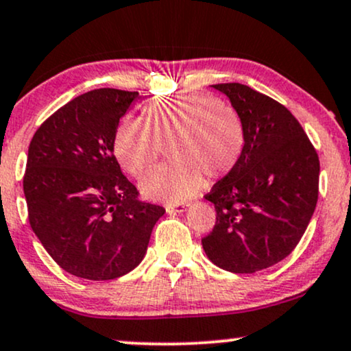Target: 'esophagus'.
<instances>
[{"instance_id": "34e87169", "label": "esophagus", "mask_w": 351, "mask_h": 351, "mask_svg": "<svg viewBox=\"0 0 351 351\" xmlns=\"http://www.w3.org/2000/svg\"><path fill=\"white\" fill-rule=\"evenodd\" d=\"M189 208V205H167L166 210L167 213H182Z\"/></svg>"}]
</instances>
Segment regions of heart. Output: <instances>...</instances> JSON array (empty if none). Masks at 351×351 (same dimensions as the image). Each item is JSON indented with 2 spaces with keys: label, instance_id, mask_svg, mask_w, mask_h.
<instances>
[{
  "label": "heart",
  "instance_id": "1",
  "mask_svg": "<svg viewBox=\"0 0 351 351\" xmlns=\"http://www.w3.org/2000/svg\"><path fill=\"white\" fill-rule=\"evenodd\" d=\"M166 144L173 162L143 177L140 190L149 200L179 203L195 195L205 176L218 180L237 166L244 123L231 104L210 94L159 97L143 107L141 120L119 123L114 154L128 174L143 176Z\"/></svg>",
  "mask_w": 351,
  "mask_h": 351
}]
</instances>
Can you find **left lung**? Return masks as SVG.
Masks as SVG:
<instances>
[{"label": "left lung", "instance_id": "8db88e82", "mask_svg": "<svg viewBox=\"0 0 351 351\" xmlns=\"http://www.w3.org/2000/svg\"><path fill=\"white\" fill-rule=\"evenodd\" d=\"M241 115L245 145L237 166L205 198L213 231L202 239L215 265L255 274L288 257L301 241L319 195V156L287 107L239 83L215 84Z\"/></svg>", "mask_w": 351, "mask_h": 351}]
</instances>
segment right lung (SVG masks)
<instances>
[{"label": "right lung", "mask_w": 351, "mask_h": 351, "mask_svg": "<svg viewBox=\"0 0 351 351\" xmlns=\"http://www.w3.org/2000/svg\"><path fill=\"white\" fill-rule=\"evenodd\" d=\"M138 93L102 88L60 107L34 133L24 174L29 223L68 274L102 281L145 257L159 205L138 200L114 156L120 119Z\"/></svg>", "instance_id": "1"}]
</instances>
